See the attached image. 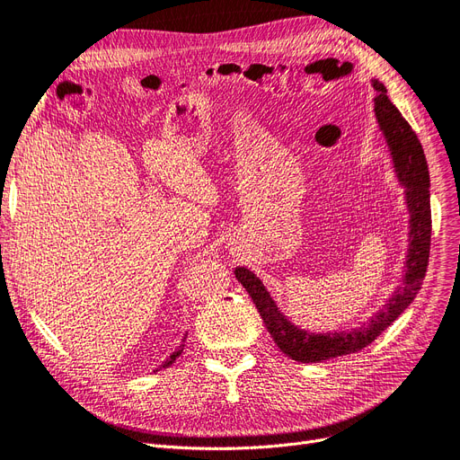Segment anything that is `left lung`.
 I'll use <instances>...</instances> for the list:
<instances>
[{"mask_svg": "<svg viewBox=\"0 0 460 460\" xmlns=\"http://www.w3.org/2000/svg\"><path fill=\"white\" fill-rule=\"evenodd\" d=\"M376 89V117L379 128L385 134V140L394 163V172L398 181L405 187V202L410 210V248L405 256V270L402 277V286L393 294L383 307L373 314L360 328H352L349 332H330V333H313L309 330H301L288 320L277 301L270 297L263 282L246 267H236L234 277L239 280L256 309L263 318V324L270 337L275 339L277 347L290 356L296 362L313 364L337 358L358 352L390 326L393 322L411 305L417 297L430 256V233H432V214H430V176L429 164L424 157L422 146L417 134L405 121L398 108L388 100L385 84L377 79H371Z\"/></svg>", "mask_w": 460, "mask_h": 460, "instance_id": "left-lung-1", "label": "left lung"}]
</instances>
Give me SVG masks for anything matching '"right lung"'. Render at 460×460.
Wrapping results in <instances>:
<instances>
[{"label":"right lung","mask_w":460,"mask_h":460,"mask_svg":"<svg viewBox=\"0 0 460 460\" xmlns=\"http://www.w3.org/2000/svg\"><path fill=\"white\" fill-rule=\"evenodd\" d=\"M183 341H185V337H183ZM183 341H181V345H180L172 354L168 356V358L163 362V366H161V367H168V366H172V364L176 362V358H178V356L181 354V350H183V347H185V345H183ZM155 371H157V369H155Z\"/></svg>","instance_id":"1"}]
</instances>
